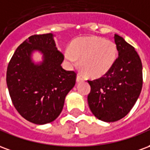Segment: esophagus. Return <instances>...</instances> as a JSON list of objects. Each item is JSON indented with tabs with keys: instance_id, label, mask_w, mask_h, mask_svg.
<instances>
[{
	"instance_id": "esophagus-1",
	"label": "esophagus",
	"mask_w": 150,
	"mask_h": 150,
	"mask_svg": "<svg viewBox=\"0 0 150 150\" xmlns=\"http://www.w3.org/2000/svg\"><path fill=\"white\" fill-rule=\"evenodd\" d=\"M83 80H84V79L83 78L81 75H77V77H76V81L78 82V83H79V82H83Z\"/></svg>"
}]
</instances>
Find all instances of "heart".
I'll return each instance as SVG.
<instances>
[{"label":"heart","instance_id":"b5f03b06","mask_svg":"<svg viewBox=\"0 0 150 150\" xmlns=\"http://www.w3.org/2000/svg\"><path fill=\"white\" fill-rule=\"evenodd\" d=\"M116 43L104 38L91 36L75 39L64 51L70 65L77 66L79 60L85 74L91 78H100L110 71L117 59Z\"/></svg>","mask_w":150,"mask_h":150}]
</instances>
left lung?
Instances as JSON below:
<instances>
[{"label": "left lung", "instance_id": "1", "mask_svg": "<svg viewBox=\"0 0 150 150\" xmlns=\"http://www.w3.org/2000/svg\"><path fill=\"white\" fill-rule=\"evenodd\" d=\"M118 58L101 78L88 80V102L91 112L105 122H115L128 114L142 88V64L134 47L118 34L114 35Z\"/></svg>", "mask_w": 150, "mask_h": 150}]
</instances>
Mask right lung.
<instances>
[{
	"mask_svg": "<svg viewBox=\"0 0 150 150\" xmlns=\"http://www.w3.org/2000/svg\"><path fill=\"white\" fill-rule=\"evenodd\" d=\"M34 51L43 54L39 64L32 59ZM63 59L53 34L32 35L13 54L7 68L6 83L15 108L28 121L45 125L60 115L76 79L75 72L62 67Z\"/></svg>",
	"mask_w": 150,
	"mask_h": 150,
	"instance_id": "right-lung-1",
	"label": "right lung"
}]
</instances>
